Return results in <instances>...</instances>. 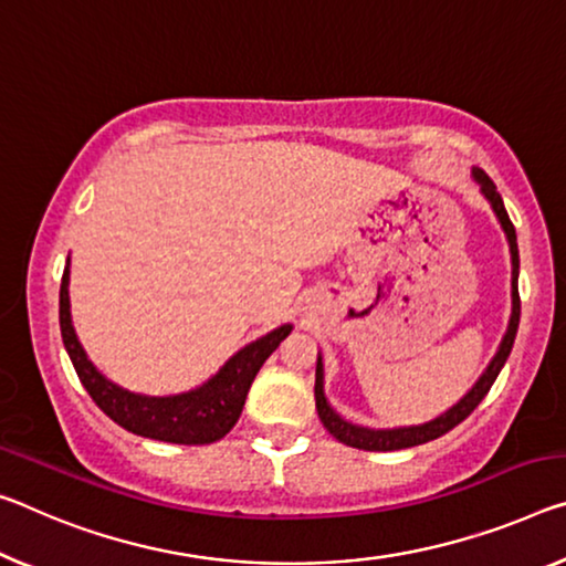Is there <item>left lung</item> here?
I'll list each match as a JSON object with an SVG mask.
<instances>
[{
  "label": "left lung",
  "instance_id": "obj_1",
  "mask_svg": "<svg viewBox=\"0 0 566 566\" xmlns=\"http://www.w3.org/2000/svg\"><path fill=\"white\" fill-rule=\"evenodd\" d=\"M473 178H476L481 186V193L486 196V201L491 203L493 213L504 229V234L509 239V249H511V319H509V329L501 345L493 355V360L489 363L486 370H483L481 378L476 380V385L465 392V396L455 402L453 408H448L441 416L428 420V423L420 426H402V428H365V426H355L345 420L339 412L332 410V406L325 398V367H322V357L317 355V373H315V402H317V416L322 420L332 436L337 438L339 443L353 446V448H363V451H400V448H410V446H420L428 441H436L441 438L448 430L455 428L476 410L479 402L486 398V392L491 390L493 380L499 378L501 367H504L506 357L514 347L516 339V329H518V315H522V300H518V247H516V229L511 223L509 213L504 209V199L496 191V184L483 174L481 168H473Z\"/></svg>",
  "mask_w": 566,
  "mask_h": 566
}]
</instances>
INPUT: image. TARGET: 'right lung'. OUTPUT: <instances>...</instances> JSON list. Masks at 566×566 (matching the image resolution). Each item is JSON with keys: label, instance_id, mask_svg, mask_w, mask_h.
<instances>
[{"label": "right lung", "instance_id": "add662e5", "mask_svg": "<svg viewBox=\"0 0 566 566\" xmlns=\"http://www.w3.org/2000/svg\"><path fill=\"white\" fill-rule=\"evenodd\" d=\"M67 286L70 256L60 284V332L80 382L85 385L90 398L95 400V406L107 418L115 420L120 428L130 430V433L154 438V441L203 446L227 436L237 426L259 367L292 332V325H282L247 347H241L213 378L199 385V388L178 392V396H140V392H130L111 382L87 360L85 349L75 335L73 317H70Z\"/></svg>", "mask_w": 566, "mask_h": 566}]
</instances>
